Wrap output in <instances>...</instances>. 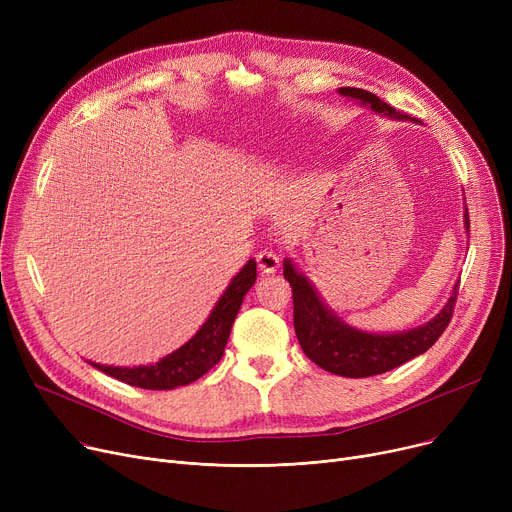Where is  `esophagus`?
Wrapping results in <instances>:
<instances>
[{
	"mask_svg": "<svg viewBox=\"0 0 512 512\" xmlns=\"http://www.w3.org/2000/svg\"><path fill=\"white\" fill-rule=\"evenodd\" d=\"M257 265H259V272L261 274H276L278 265H280V257L274 253V251H259L257 253Z\"/></svg>",
	"mask_w": 512,
	"mask_h": 512,
	"instance_id": "1",
	"label": "esophagus"
}]
</instances>
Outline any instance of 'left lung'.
<instances>
[{"label": "left lung", "mask_w": 512, "mask_h": 512, "mask_svg": "<svg viewBox=\"0 0 512 512\" xmlns=\"http://www.w3.org/2000/svg\"><path fill=\"white\" fill-rule=\"evenodd\" d=\"M338 93L361 101L363 105L371 107L375 114L421 124L417 118L396 112L392 105L384 103L378 95L365 89L342 87ZM465 228L469 230L467 209ZM284 278L292 286L294 332H297L303 353L321 369L342 375V378H369V375L386 373L417 355H423L448 328L456 294H459V282H456L444 309L432 321H427V324L419 328L398 334H369L346 326L332 309H328L307 276L297 272V267H294L290 259L284 261Z\"/></svg>", "instance_id": "left-lung-1"}]
</instances>
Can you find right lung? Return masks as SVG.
<instances>
[{"instance_id":"1","label":"right lung","mask_w":512,"mask_h":512,"mask_svg":"<svg viewBox=\"0 0 512 512\" xmlns=\"http://www.w3.org/2000/svg\"><path fill=\"white\" fill-rule=\"evenodd\" d=\"M255 280L257 263L255 259H249L247 265L232 278L230 286L220 297L218 305L209 313L201 330L186 344H182L178 351L159 359L157 363L139 367H114L99 363L91 365L128 386H137L145 390H174L178 386H186L199 380L203 373H207L222 359L236 313Z\"/></svg>"}]
</instances>
